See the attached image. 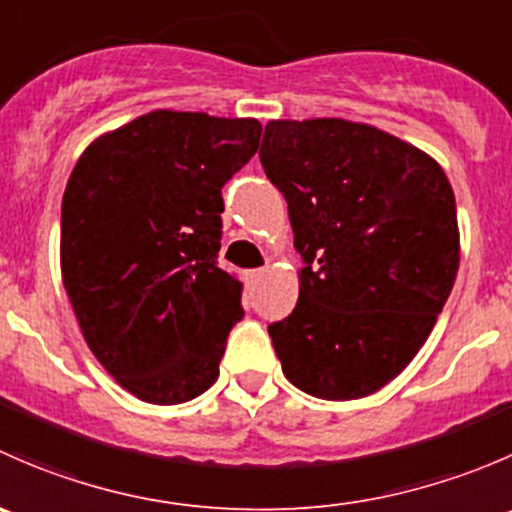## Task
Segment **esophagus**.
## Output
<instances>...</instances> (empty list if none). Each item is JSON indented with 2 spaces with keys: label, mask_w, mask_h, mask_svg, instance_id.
Wrapping results in <instances>:
<instances>
[{
  "label": "esophagus",
  "mask_w": 512,
  "mask_h": 512,
  "mask_svg": "<svg viewBox=\"0 0 512 512\" xmlns=\"http://www.w3.org/2000/svg\"><path fill=\"white\" fill-rule=\"evenodd\" d=\"M247 277H250V282H260L265 277V270H252L247 272Z\"/></svg>",
  "instance_id": "obj_1"
}]
</instances>
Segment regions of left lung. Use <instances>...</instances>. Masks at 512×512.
Returning a JSON list of instances; mask_svg holds the SVG:
<instances>
[{"label":"left lung","mask_w":512,"mask_h":512,"mask_svg":"<svg viewBox=\"0 0 512 512\" xmlns=\"http://www.w3.org/2000/svg\"><path fill=\"white\" fill-rule=\"evenodd\" d=\"M262 168L285 195L299 299L270 324L304 394L352 401L409 366L461 262L456 198L428 153L369 123L270 121Z\"/></svg>","instance_id":"obj_1"}]
</instances>
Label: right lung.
Segmentation results:
<instances>
[{"label": "right lung", "instance_id": "add662e5", "mask_svg": "<svg viewBox=\"0 0 512 512\" xmlns=\"http://www.w3.org/2000/svg\"><path fill=\"white\" fill-rule=\"evenodd\" d=\"M257 118L143 113L98 136L61 200V280L86 344L136 399L173 406L218 381L242 285L215 257L223 185Z\"/></svg>", "mask_w": 512, "mask_h": 512}]
</instances>
